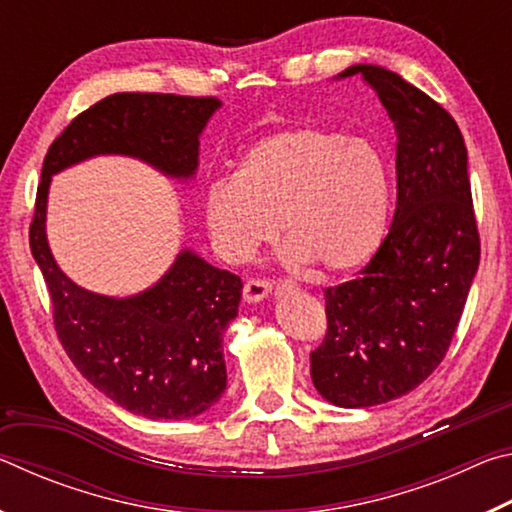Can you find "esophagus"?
<instances>
[{
  "label": "esophagus",
  "instance_id": "esophagus-1",
  "mask_svg": "<svg viewBox=\"0 0 512 512\" xmlns=\"http://www.w3.org/2000/svg\"><path fill=\"white\" fill-rule=\"evenodd\" d=\"M273 284L268 280H262V277H253L244 284V300L246 302H262L264 298H268L271 293Z\"/></svg>",
  "mask_w": 512,
  "mask_h": 512
}]
</instances>
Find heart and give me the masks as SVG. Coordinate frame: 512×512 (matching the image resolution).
<instances>
[{
  "instance_id": "b5f03b06",
  "label": "heart",
  "mask_w": 512,
  "mask_h": 512,
  "mask_svg": "<svg viewBox=\"0 0 512 512\" xmlns=\"http://www.w3.org/2000/svg\"><path fill=\"white\" fill-rule=\"evenodd\" d=\"M391 178L375 146L323 128H287L241 155L235 176L214 178L201 214L216 255L244 262L273 239L325 273L357 271L384 239Z\"/></svg>"
}]
</instances>
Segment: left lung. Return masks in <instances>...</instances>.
I'll list each match as a JSON object with an SVG mask.
<instances>
[{
	"mask_svg": "<svg viewBox=\"0 0 512 512\" xmlns=\"http://www.w3.org/2000/svg\"><path fill=\"white\" fill-rule=\"evenodd\" d=\"M397 133L393 225L357 280L325 289L327 334L311 381L327 402L363 409L418 388L445 359L479 268L467 149L452 115L400 74L352 65Z\"/></svg>",
	"mask_w": 512,
	"mask_h": 512,
	"instance_id": "8db88e82",
	"label": "left lung"
}]
</instances>
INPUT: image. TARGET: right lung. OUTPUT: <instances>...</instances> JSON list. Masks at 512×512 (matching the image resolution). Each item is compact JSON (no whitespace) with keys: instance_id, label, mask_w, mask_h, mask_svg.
Segmentation results:
<instances>
[{"instance_id":"1","label":"right lung","mask_w":512,"mask_h":512,"mask_svg":"<svg viewBox=\"0 0 512 512\" xmlns=\"http://www.w3.org/2000/svg\"><path fill=\"white\" fill-rule=\"evenodd\" d=\"M219 108L214 97L110 94L56 137L42 164L29 244L49 289L58 339L94 388L151 420L196 418L219 402L228 381L221 343L244 284L183 250L137 296L110 298L79 287L49 250V185L54 173L94 155H128L169 178H194L198 140Z\"/></svg>"}]
</instances>
